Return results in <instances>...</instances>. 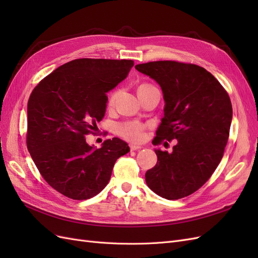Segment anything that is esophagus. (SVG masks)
I'll list each match as a JSON object with an SVG mask.
<instances>
[{"mask_svg": "<svg viewBox=\"0 0 258 258\" xmlns=\"http://www.w3.org/2000/svg\"><path fill=\"white\" fill-rule=\"evenodd\" d=\"M142 148V145H139V144H135V143H132V144H130V150L131 151H137V150H141Z\"/></svg>", "mask_w": 258, "mask_h": 258, "instance_id": "1", "label": "esophagus"}]
</instances>
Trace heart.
Returning <instances> with one entry per match:
<instances>
[{"label":"heart","instance_id":"obj_1","mask_svg":"<svg viewBox=\"0 0 258 258\" xmlns=\"http://www.w3.org/2000/svg\"><path fill=\"white\" fill-rule=\"evenodd\" d=\"M147 84H143L141 86H145ZM117 99V92H112L110 96H108L107 99V107L112 108L115 105ZM119 134L120 136H122L123 138H126L128 140H131V141H140L142 140L144 131H143V127L141 124H137V123H130V124H126V126L120 127L119 128Z\"/></svg>","mask_w":258,"mask_h":258}]
</instances>
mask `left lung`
I'll list each match as a JSON object with an SVG mask.
<instances>
[{"mask_svg":"<svg viewBox=\"0 0 258 258\" xmlns=\"http://www.w3.org/2000/svg\"><path fill=\"white\" fill-rule=\"evenodd\" d=\"M136 69L160 86L165 100L153 142L176 140L172 153L155 150L157 163L146 171V184L169 200L189 196L208 181L223 158L232 119L228 93L196 64L154 61Z\"/></svg>","mask_w":258,"mask_h":258,"instance_id":"left-lung-1","label":"left lung"}]
</instances>
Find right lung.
<instances>
[{"mask_svg": "<svg viewBox=\"0 0 258 258\" xmlns=\"http://www.w3.org/2000/svg\"><path fill=\"white\" fill-rule=\"evenodd\" d=\"M132 60L76 59L57 68L33 89L28 102L27 146L53 189L74 200L96 196L130 148L118 138L100 148L85 136L106 111V92L128 76Z\"/></svg>", "mask_w": 258, "mask_h": 258, "instance_id": "right-lung-1", "label": "right lung"}]
</instances>
